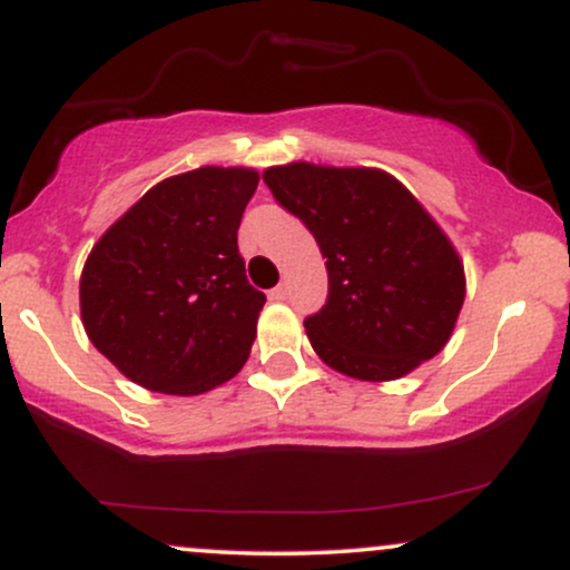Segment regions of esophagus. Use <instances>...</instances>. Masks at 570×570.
I'll return each instance as SVG.
<instances>
[{"label": "esophagus", "mask_w": 570, "mask_h": 570, "mask_svg": "<svg viewBox=\"0 0 570 570\" xmlns=\"http://www.w3.org/2000/svg\"><path fill=\"white\" fill-rule=\"evenodd\" d=\"M286 294H289V284H286V281H284V284H278L276 289L271 292V297L273 299H286Z\"/></svg>", "instance_id": "esophagus-1"}]
</instances>
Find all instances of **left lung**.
Masks as SVG:
<instances>
[{
	"label": "left lung",
	"instance_id": "1",
	"mask_svg": "<svg viewBox=\"0 0 570 570\" xmlns=\"http://www.w3.org/2000/svg\"><path fill=\"white\" fill-rule=\"evenodd\" d=\"M326 257L330 294L305 318L313 351L356 381H396L448 345L466 297L458 252L402 181L313 163L263 174Z\"/></svg>",
	"mask_w": 570,
	"mask_h": 570
}]
</instances>
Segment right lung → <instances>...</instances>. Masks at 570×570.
<instances>
[{
    "label": "right lung",
    "mask_w": 570,
    "mask_h": 570,
    "mask_svg": "<svg viewBox=\"0 0 570 570\" xmlns=\"http://www.w3.org/2000/svg\"><path fill=\"white\" fill-rule=\"evenodd\" d=\"M254 168L203 166L155 185L82 267L85 332L122 375L195 396L246 364L265 294L246 278L238 227Z\"/></svg>",
    "instance_id": "obj_1"
}]
</instances>
